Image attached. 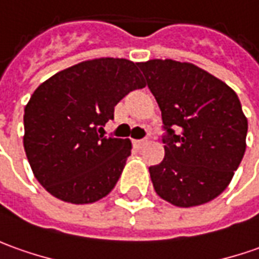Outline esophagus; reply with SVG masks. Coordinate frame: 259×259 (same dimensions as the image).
Here are the masks:
<instances>
[{
  "mask_svg": "<svg viewBox=\"0 0 259 259\" xmlns=\"http://www.w3.org/2000/svg\"><path fill=\"white\" fill-rule=\"evenodd\" d=\"M144 143H146V140H133V144H135L136 147H142Z\"/></svg>",
  "mask_w": 259,
  "mask_h": 259,
  "instance_id": "esophagus-1",
  "label": "esophagus"
}]
</instances>
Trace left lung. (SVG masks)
<instances>
[{"mask_svg": "<svg viewBox=\"0 0 259 259\" xmlns=\"http://www.w3.org/2000/svg\"><path fill=\"white\" fill-rule=\"evenodd\" d=\"M161 110L164 159L149 167L153 187L177 207L218 197L245 153L248 122L230 86L189 62H140Z\"/></svg>", "mask_w": 259, "mask_h": 259, "instance_id": "1", "label": "left lung"}]
</instances>
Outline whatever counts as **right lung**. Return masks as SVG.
Here are the masks:
<instances>
[{
	"label": "right lung",
	"instance_id": "obj_1",
	"mask_svg": "<svg viewBox=\"0 0 259 259\" xmlns=\"http://www.w3.org/2000/svg\"><path fill=\"white\" fill-rule=\"evenodd\" d=\"M144 86L139 63L99 58L36 88L24 113V149L44 189L72 204L95 203L113 190L132 143L99 132L113 119L116 105Z\"/></svg>",
	"mask_w": 259,
	"mask_h": 259
}]
</instances>
